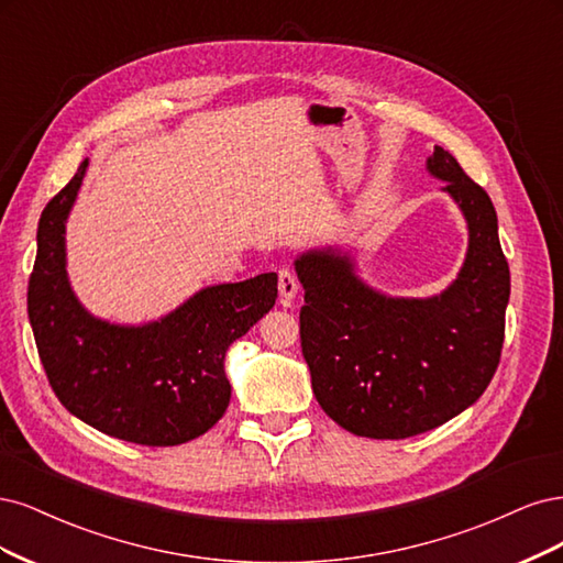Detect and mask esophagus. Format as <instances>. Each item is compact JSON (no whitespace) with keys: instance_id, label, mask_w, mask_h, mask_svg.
Here are the masks:
<instances>
[{"instance_id":"obj_1","label":"esophagus","mask_w":563,"mask_h":563,"mask_svg":"<svg viewBox=\"0 0 563 563\" xmlns=\"http://www.w3.org/2000/svg\"><path fill=\"white\" fill-rule=\"evenodd\" d=\"M278 292H280V303L283 306H292V301L299 292V280L289 268H283L278 274Z\"/></svg>"}]
</instances>
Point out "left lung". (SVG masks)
Masks as SVG:
<instances>
[{
  "label": "left lung",
  "instance_id": "8db88e82",
  "mask_svg": "<svg viewBox=\"0 0 563 563\" xmlns=\"http://www.w3.org/2000/svg\"><path fill=\"white\" fill-rule=\"evenodd\" d=\"M426 170L442 179L467 224L463 266L440 295H384L339 245L295 260L316 400L360 438L405 440L446 423L479 400L500 362L510 266L496 208L446 150L434 147Z\"/></svg>",
  "mask_w": 563,
  "mask_h": 563
}]
</instances>
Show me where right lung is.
Masks as SVG:
<instances>
[{"label":"right lung","instance_id":"1","mask_svg":"<svg viewBox=\"0 0 563 563\" xmlns=\"http://www.w3.org/2000/svg\"><path fill=\"white\" fill-rule=\"evenodd\" d=\"M86 168L88 158L51 198L37 229L27 316L48 384L71 416L110 438L185 444L224 416L227 351L274 308L278 276L208 285L152 322L96 318L69 285L65 245Z\"/></svg>","mask_w":563,"mask_h":563}]
</instances>
